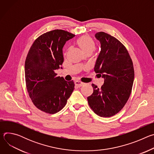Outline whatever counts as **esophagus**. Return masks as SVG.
<instances>
[{
	"mask_svg": "<svg viewBox=\"0 0 154 154\" xmlns=\"http://www.w3.org/2000/svg\"><path fill=\"white\" fill-rule=\"evenodd\" d=\"M75 84L78 87H80V86H82L84 85V83L82 82H80V81H75Z\"/></svg>",
	"mask_w": 154,
	"mask_h": 154,
	"instance_id": "esophagus-1",
	"label": "esophagus"
}]
</instances>
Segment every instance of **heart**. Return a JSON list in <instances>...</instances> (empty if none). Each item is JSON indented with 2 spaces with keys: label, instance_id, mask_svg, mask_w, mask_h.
Instances as JSON below:
<instances>
[{
  "label": "heart",
  "instance_id": "b5f03b06",
  "mask_svg": "<svg viewBox=\"0 0 154 154\" xmlns=\"http://www.w3.org/2000/svg\"><path fill=\"white\" fill-rule=\"evenodd\" d=\"M77 43L85 53L93 52L96 49L94 41L88 36H81L77 40Z\"/></svg>",
  "mask_w": 154,
  "mask_h": 154
}]
</instances>
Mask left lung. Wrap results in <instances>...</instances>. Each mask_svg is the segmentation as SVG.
<instances>
[{"label": "left lung", "mask_w": 154, "mask_h": 154, "mask_svg": "<svg viewBox=\"0 0 154 154\" xmlns=\"http://www.w3.org/2000/svg\"><path fill=\"white\" fill-rule=\"evenodd\" d=\"M101 51L94 71L104 79L101 88L94 84L93 94L87 97L94 112L108 118L117 114L127 102L134 80L133 62L125 47L116 38L103 32L95 35Z\"/></svg>", "instance_id": "obj_1"}]
</instances>
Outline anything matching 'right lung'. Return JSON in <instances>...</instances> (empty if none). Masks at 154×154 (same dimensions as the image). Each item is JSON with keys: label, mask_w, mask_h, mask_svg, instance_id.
<instances>
[{"label": "right lung", "mask_w": 154, "mask_h": 154, "mask_svg": "<svg viewBox=\"0 0 154 154\" xmlns=\"http://www.w3.org/2000/svg\"><path fill=\"white\" fill-rule=\"evenodd\" d=\"M74 36L63 30L46 32L34 41L27 54L25 62L27 91L35 106L45 113L60 111L74 90L72 80L66 81L55 72L64 61V45Z\"/></svg>", "instance_id": "right-lung-1"}]
</instances>
